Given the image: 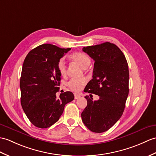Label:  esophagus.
I'll use <instances>...</instances> for the list:
<instances>
[{
    "mask_svg": "<svg viewBox=\"0 0 156 156\" xmlns=\"http://www.w3.org/2000/svg\"><path fill=\"white\" fill-rule=\"evenodd\" d=\"M79 98H80V95L78 94H74V98L75 99H78Z\"/></svg>",
    "mask_w": 156,
    "mask_h": 156,
    "instance_id": "obj_1",
    "label": "esophagus"
}]
</instances>
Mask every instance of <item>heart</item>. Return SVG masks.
<instances>
[{"label": "heart", "instance_id": "b5f03b06", "mask_svg": "<svg viewBox=\"0 0 156 156\" xmlns=\"http://www.w3.org/2000/svg\"><path fill=\"white\" fill-rule=\"evenodd\" d=\"M70 59L74 62L78 64L83 68H86L90 64V58L86 54L82 52H76L70 54ZM57 68L60 74L65 76L66 75V65L63 59H60L57 64ZM86 84V80L85 78L71 79L68 82V86L73 91H79L83 86Z\"/></svg>", "mask_w": 156, "mask_h": 156}]
</instances>
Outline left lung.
Returning <instances> with one entry per match:
<instances>
[{
    "mask_svg": "<svg viewBox=\"0 0 156 156\" xmlns=\"http://www.w3.org/2000/svg\"><path fill=\"white\" fill-rule=\"evenodd\" d=\"M82 50L94 60L92 79L84 92L99 96L93 101L86 96L87 106L82 122L90 131L102 133L121 118L129 93V70L124 54L110 42L84 47Z\"/></svg>",
    "mask_w": 156,
    "mask_h": 156,
    "instance_id": "8db88e82",
    "label": "left lung"
}]
</instances>
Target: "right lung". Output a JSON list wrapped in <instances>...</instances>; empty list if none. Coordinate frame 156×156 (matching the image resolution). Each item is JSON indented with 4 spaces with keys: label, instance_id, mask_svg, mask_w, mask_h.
I'll return each instance as SVG.
<instances>
[{
    "label": "right lung",
    "instance_id": "right-lung-1",
    "mask_svg": "<svg viewBox=\"0 0 156 156\" xmlns=\"http://www.w3.org/2000/svg\"><path fill=\"white\" fill-rule=\"evenodd\" d=\"M70 50L44 44L30 50L25 58L20 81V102L36 127H50L59 119L65 105L74 98L71 92L60 94L59 98L56 96L61 80L57 64Z\"/></svg>",
    "mask_w": 156,
    "mask_h": 156
}]
</instances>
